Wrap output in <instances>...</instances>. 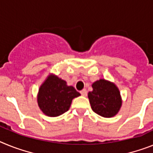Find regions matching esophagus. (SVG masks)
Here are the masks:
<instances>
[{"label": "esophagus", "mask_w": 153, "mask_h": 153, "mask_svg": "<svg viewBox=\"0 0 153 153\" xmlns=\"http://www.w3.org/2000/svg\"><path fill=\"white\" fill-rule=\"evenodd\" d=\"M80 92L82 96H86L87 95V91H86V89H82Z\"/></svg>", "instance_id": "obj_1"}]
</instances>
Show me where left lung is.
Masks as SVG:
<instances>
[{
    "label": "left lung",
    "mask_w": 153,
    "mask_h": 153,
    "mask_svg": "<svg viewBox=\"0 0 153 153\" xmlns=\"http://www.w3.org/2000/svg\"><path fill=\"white\" fill-rule=\"evenodd\" d=\"M91 86L93 90L88 92V97L93 111L105 118L115 116L123 103L118 87L105 79L96 81Z\"/></svg>",
    "instance_id": "1"
}]
</instances>
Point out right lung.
Wrapping results in <instances>:
<instances>
[{
    "instance_id": "obj_1",
    "label": "right lung",
    "mask_w": 153,
    "mask_h": 153,
    "mask_svg": "<svg viewBox=\"0 0 153 153\" xmlns=\"http://www.w3.org/2000/svg\"><path fill=\"white\" fill-rule=\"evenodd\" d=\"M81 95L73 86L54 75H50L40 86L38 104L45 115L56 117L68 111L72 99Z\"/></svg>"
}]
</instances>
